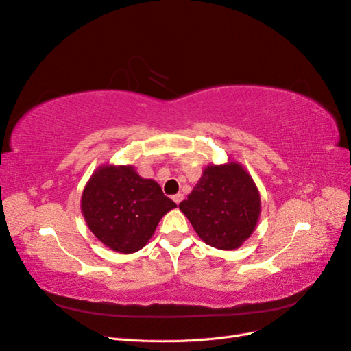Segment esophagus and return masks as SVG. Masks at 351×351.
<instances>
[{
	"mask_svg": "<svg viewBox=\"0 0 351 351\" xmlns=\"http://www.w3.org/2000/svg\"><path fill=\"white\" fill-rule=\"evenodd\" d=\"M173 200L176 202V204H177V205H178V204H180V202H182V200H183V195H182V193H177V195H174V196H173Z\"/></svg>",
	"mask_w": 351,
	"mask_h": 351,
	"instance_id": "esophagus-1",
	"label": "esophagus"
}]
</instances>
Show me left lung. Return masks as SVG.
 <instances>
[{
  "label": "left lung",
  "mask_w": 351,
  "mask_h": 351,
  "mask_svg": "<svg viewBox=\"0 0 351 351\" xmlns=\"http://www.w3.org/2000/svg\"><path fill=\"white\" fill-rule=\"evenodd\" d=\"M178 208L206 244L219 250H234L256 228L261 195L241 164H209Z\"/></svg>",
  "instance_id": "1"
}]
</instances>
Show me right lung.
Listing matches in <instances>:
<instances>
[{"instance_id":"right-lung-1","label":"right lung","mask_w":351,"mask_h":351,"mask_svg":"<svg viewBox=\"0 0 351 351\" xmlns=\"http://www.w3.org/2000/svg\"><path fill=\"white\" fill-rule=\"evenodd\" d=\"M174 202L155 180L143 178L133 165L105 164L83 189L80 209L86 226L105 247L130 254L145 247L158 222Z\"/></svg>"}]
</instances>
